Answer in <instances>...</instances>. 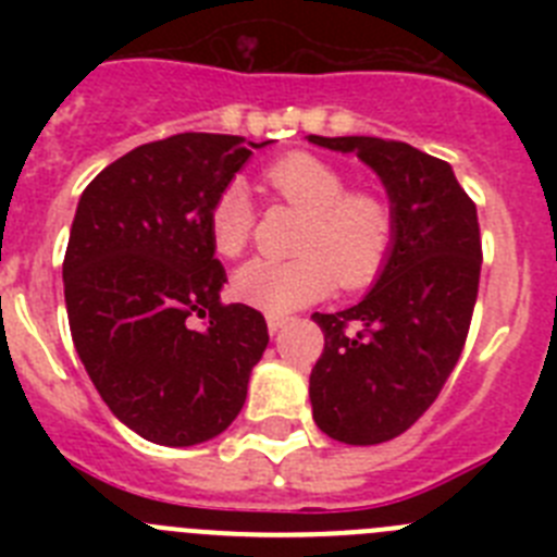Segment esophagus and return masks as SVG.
Listing matches in <instances>:
<instances>
[{
  "label": "esophagus",
  "instance_id": "obj_1",
  "mask_svg": "<svg viewBox=\"0 0 557 557\" xmlns=\"http://www.w3.org/2000/svg\"><path fill=\"white\" fill-rule=\"evenodd\" d=\"M287 321H289V318H284V314H268L270 334H275V332H278V329L287 326Z\"/></svg>",
  "mask_w": 557,
  "mask_h": 557
}]
</instances>
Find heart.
<instances>
[{
	"instance_id": "obj_1",
	"label": "heart",
	"mask_w": 557,
	"mask_h": 557,
	"mask_svg": "<svg viewBox=\"0 0 557 557\" xmlns=\"http://www.w3.org/2000/svg\"><path fill=\"white\" fill-rule=\"evenodd\" d=\"M348 178L312 152H287L262 170V189L275 203L301 211L293 259H253L234 275V295L268 314L321 301L339 289L371 287L396 243V211L373 189H348ZM214 253L236 259L248 250L256 209L248 191L228 184L206 211Z\"/></svg>"
}]
</instances>
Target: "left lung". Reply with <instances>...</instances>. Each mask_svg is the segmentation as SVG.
Masks as SVG:
<instances>
[{"instance_id":"obj_1","label":"left lung","mask_w":557,"mask_h":557,"mask_svg":"<svg viewBox=\"0 0 557 557\" xmlns=\"http://www.w3.org/2000/svg\"><path fill=\"white\" fill-rule=\"evenodd\" d=\"M309 141L357 152L396 211V243L376 287L357 307L312 314L326 343L309 376L314 424L329 437L385 444L430 410L466 346L482 268L476 206L446 161L407 141Z\"/></svg>"}]
</instances>
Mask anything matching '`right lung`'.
<instances>
[{
    "label": "right lung",
    "instance_id": "1",
    "mask_svg": "<svg viewBox=\"0 0 557 557\" xmlns=\"http://www.w3.org/2000/svg\"><path fill=\"white\" fill-rule=\"evenodd\" d=\"M248 156L243 136L178 133L108 164L77 203L63 256L72 339L113 416L152 444L228 430L268 348L262 312L220 301L225 270L206 228Z\"/></svg>",
    "mask_w": 557,
    "mask_h": 557
}]
</instances>
